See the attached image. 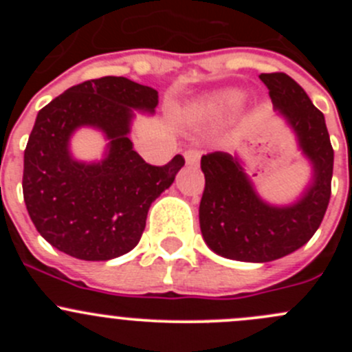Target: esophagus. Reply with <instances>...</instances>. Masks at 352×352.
<instances>
[{
  "mask_svg": "<svg viewBox=\"0 0 352 352\" xmlns=\"http://www.w3.org/2000/svg\"><path fill=\"white\" fill-rule=\"evenodd\" d=\"M199 156H201V153H199L197 150H187L186 153H184V158H186L187 165H196L199 162Z\"/></svg>",
  "mask_w": 352,
  "mask_h": 352,
  "instance_id": "obj_1",
  "label": "esophagus"
}]
</instances>
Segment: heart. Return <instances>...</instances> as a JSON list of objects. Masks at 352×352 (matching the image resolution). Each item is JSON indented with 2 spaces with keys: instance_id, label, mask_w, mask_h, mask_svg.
<instances>
[{
  "instance_id": "heart-1",
  "label": "heart",
  "mask_w": 352,
  "mask_h": 352,
  "mask_svg": "<svg viewBox=\"0 0 352 352\" xmlns=\"http://www.w3.org/2000/svg\"><path fill=\"white\" fill-rule=\"evenodd\" d=\"M243 102H245V95L242 91H236V90L228 91V94H225L221 98H219V104L226 109H239L242 107Z\"/></svg>"
}]
</instances>
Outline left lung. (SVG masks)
<instances>
[{"mask_svg": "<svg viewBox=\"0 0 352 352\" xmlns=\"http://www.w3.org/2000/svg\"><path fill=\"white\" fill-rule=\"evenodd\" d=\"M258 78L269 88L278 116L296 136L298 148L311 166V179L294 202L271 204L258 196L239 156L223 151L202 156V239L214 254L242 262L276 261L314 236L327 211L333 170L325 117L303 88L285 73H262Z\"/></svg>", "mask_w": 352, "mask_h": 352, "instance_id": "obj_1", "label": "left lung"}]
</instances>
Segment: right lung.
<instances>
[{
  "mask_svg": "<svg viewBox=\"0 0 352 352\" xmlns=\"http://www.w3.org/2000/svg\"><path fill=\"white\" fill-rule=\"evenodd\" d=\"M158 91L124 76L67 88L38 110L23 155V199L32 223L52 247L81 261H110L133 250L148 209L184 166L180 155L148 165L129 140L136 112L155 113ZM80 126L108 140L100 162L70 153Z\"/></svg>",
  "mask_w": 352,
  "mask_h": 352,
  "instance_id": "obj_1",
  "label": "right lung"
}]
</instances>
